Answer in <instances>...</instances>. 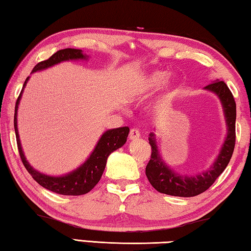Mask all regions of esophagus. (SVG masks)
Returning a JSON list of instances; mask_svg holds the SVG:
<instances>
[{
    "instance_id": "obj_1",
    "label": "esophagus",
    "mask_w": 251,
    "mask_h": 251,
    "mask_svg": "<svg viewBox=\"0 0 251 251\" xmlns=\"http://www.w3.org/2000/svg\"><path fill=\"white\" fill-rule=\"evenodd\" d=\"M139 136H141V134H139L138 128H131L129 130V135H128L129 139H137Z\"/></svg>"
}]
</instances>
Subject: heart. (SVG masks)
Instances as JSON below:
<instances>
[{"mask_svg":"<svg viewBox=\"0 0 251 251\" xmlns=\"http://www.w3.org/2000/svg\"><path fill=\"white\" fill-rule=\"evenodd\" d=\"M168 77V74L166 72H161V71H156L154 73H151L148 77L145 79V83H144V91L151 92V91H156L160 88L166 82V79ZM172 91H169L167 94V97L172 94Z\"/></svg>","mask_w":251,"mask_h":251,"instance_id":"1","label":"heart"}]
</instances>
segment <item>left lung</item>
<instances>
[{"mask_svg":"<svg viewBox=\"0 0 251 251\" xmlns=\"http://www.w3.org/2000/svg\"><path fill=\"white\" fill-rule=\"evenodd\" d=\"M206 90L216 93L224 105L225 115L228 125V135L217 160L209 171L198 176H180L169 169L163 163L157 150L154 134H151V159L146 166V176L151 185L161 194L178 197H193L201 194L214 184L230 161L236 144V101L227 84L223 80H216L208 84Z\"/></svg>","mask_w":251,"mask_h":251,"instance_id":"8db88e82","label":"left lung"}]
</instances>
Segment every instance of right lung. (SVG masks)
Masks as SVG:
<instances>
[{
  "instance_id": "1",
  "label": "right lung",
  "mask_w": 251,
  "mask_h": 251,
  "mask_svg": "<svg viewBox=\"0 0 251 251\" xmlns=\"http://www.w3.org/2000/svg\"><path fill=\"white\" fill-rule=\"evenodd\" d=\"M78 58H85L84 55L82 54L80 50L75 49H64L59 50L56 53H54L50 58L45 59L37 63L34 67L32 72H36L40 70L48 69V67L52 66L54 64L62 61H67V59H78ZM28 77L24 82L23 87L26 84ZM23 90L21 91L20 95L16 100L15 104V114H14V129L16 135V143H18V148L20 152L21 160L24 165V167L26 168V171L31 174L33 179L36 182L44 187V188L50 190V192L56 193L59 195H65V196H79V195L87 194L88 192L94 188L95 185L100 181L101 175L106 166V160L109 156L110 152L116 151L117 148L122 147L124 145L125 142L127 141V136L129 133L128 127H120V128L115 129H109L103 134L100 139L97 143L94 151L92 152L85 163L80 166L78 169H76L73 173L69 174L66 176L61 177H50L44 174H41L35 169L31 167L26 159H25L24 154L22 151V147H21L19 133H18V125H16V110H18V105L20 103L21 95H22Z\"/></svg>"
}]
</instances>
